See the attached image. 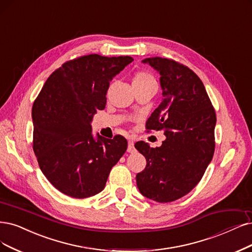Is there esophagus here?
Instances as JSON below:
<instances>
[{"label": "esophagus", "mask_w": 252, "mask_h": 252, "mask_svg": "<svg viewBox=\"0 0 252 252\" xmlns=\"http://www.w3.org/2000/svg\"><path fill=\"white\" fill-rule=\"evenodd\" d=\"M135 152H136V150H135V146H134V141L133 140H129L128 141V145H127V153L133 154Z\"/></svg>", "instance_id": "1"}]
</instances>
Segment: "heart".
<instances>
[{
	"label": "heart",
	"mask_w": 252,
	"mask_h": 252,
	"mask_svg": "<svg viewBox=\"0 0 252 252\" xmlns=\"http://www.w3.org/2000/svg\"><path fill=\"white\" fill-rule=\"evenodd\" d=\"M151 83H156L155 79L146 71H138L133 78V86H144Z\"/></svg>",
	"instance_id": "heart-1"
}]
</instances>
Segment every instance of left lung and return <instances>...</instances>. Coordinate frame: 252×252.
<instances>
[{"label":"left lung","instance_id":"1","mask_svg":"<svg viewBox=\"0 0 252 252\" xmlns=\"http://www.w3.org/2000/svg\"><path fill=\"white\" fill-rule=\"evenodd\" d=\"M160 72L163 100L146 121L147 132L164 131L166 139L153 148L143 141L136 150L146 159L136 175L143 196L171 202L196 186L215 152L216 113L203 83L192 69L172 59L142 61Z\"/></svg>","mask_w":252,"mask_h":252}]
</instances>
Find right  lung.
<instances>
[{
  "label": "right lung",
  "mask_w": 252,
  "mask_h": 252,
  "mask_svg": "<svg viewBox=\"0 0 252 252\" xmlns=\"http://www.w3.org/2000/svg\"><path fill=\"white\" fill-rule=\"evenodd\" d=\"M133 61L97 54L69 60L46 80L32 108L33 151L45 178L63 194L90 197L104 190L126 151V139L92 136L91 120L104 110L110 81Z\"/></svg>",
  "instance_id": "add662e5"
}]
</instances>
